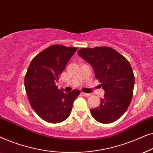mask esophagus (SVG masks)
I'll use <instances>...</instances> for the list:
<instances>
[{"label":"esophagus","mask_w":153,"mask_h":153,"mask_svg":"<svg viewBox=\"0 0 153 153\" xmlns=\"http://www.w3.org/2000/svg\"><path fill=\"white\" fill-rule=\"evenodd\" d=\"M81 95H82L83 96H84V97H89V96L91 95L89 93H81Z\"/></svg>","instance_id":"34e87169"}]
</instances>
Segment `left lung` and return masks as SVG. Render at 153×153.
<instances>
[{
	"label": "left lung",
	"mask_w": 153,
	"mask_h": 153,
	"mask_svg": "<svg viewBox=\"0 0 153 153\" xmlns=\"http://www.w3.org/2000/svg\"><path fill=\"white\" fill-rule=\"evenodd\" d=\"M79 56L93 67L105 93L100 106L91 110L99 123H111L125 114L131 101L134 76L128 60L112 48H83Z\"/></svg>",
	"instance_id": "1"
}]
</instances>
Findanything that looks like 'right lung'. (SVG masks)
Instances as JSON below:
<instances>
[{
  "mask_svg": "<svg viewBox=\"0 0 153 153\" xmlns=\"http://www.w3.org/2000/svg\"><path fill=\"white\" fill-rule=\"evenodd\" d=\"M77 48L54 45L42 51L30 62L24 85L35 112L50 123H61L68 118L79 90L65 93L56 85L59 76Z\"/></svg>",
  "mask_w": 153,
  "mask_h": 153,
  "instance_id": "add662e5",
  "label": "right lung"
}]
</instances>
